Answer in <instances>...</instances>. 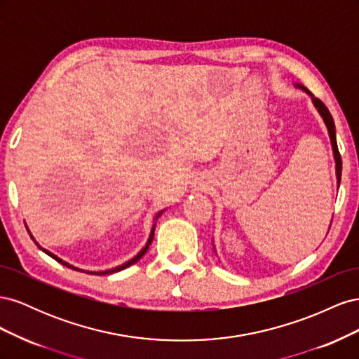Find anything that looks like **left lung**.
Wrapping results in <instances>:
<instances>
[{
	"mask_svg": "<svg viewBox=\"0 0 359 359\" xmlns=\"http://www.w3.org/2000/svg\"><path fill=\"white\" fill-rule=\"evenodd\" d=\"M297 88L306 91L313 100V104L314 107H316L318 112L320 114V116L323 118L325 121V126H327L328 128V133H330V139H331V145H332V153H334V160H335V173H337V186L340 187V180H341V157H340V153H339V147H337V139H335V126H334V119L328 111V107L325 106L319 99H316V97H313V94L304 88L302 85L299 83H295ZM331 226V224H330Z\"/></svg>",
	"mask_w": 359,
	"mask_h": 359,
	"instance_id": "1",
	"label": "left lung"
}]
</instances>
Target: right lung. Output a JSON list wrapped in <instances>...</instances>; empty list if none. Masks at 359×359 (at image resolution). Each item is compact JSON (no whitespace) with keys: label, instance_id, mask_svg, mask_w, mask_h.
I'll list each match as a JSON object with an SVG mask.
<instances>
[{"label":"right lung","instance_id":"right-lung-1","mask_svg":"<svg viewBox=\"0 0 359 359\" xmlns=\"http://www.w3.org/2000/svg\"><path fill=\"white\" fill-rule=\"evenodd\" d=\"M163 211H165V210H163ZM163 211H160L156 217H154V222H157V219H158V217L163 214ZM154 231H156V223L153 224V229H151V233H149V238H148V241H147V244H145V247L142 248V250H140V252L135 256V257H132V259H130V260H127V262L126 264H123V265H119V266H115V268H111V269H106V271H99V273H95V271H83V269H79V268H76V266H73V265H70V264H67L66 262V260H62V259H60L58 256H55V255H53V253H50L49 252V250H46V248H43V247H40L39 245V243H36V240H34V238H32V235H31V238H32V241H34L37 245H39V248H41L43 250V252H45L46 255H49L52 259H55L57 260V262H60V264H62L64 266H67V268H72V269H74V271H83V273H86V274H97V276H106V274H114V273H118V271H123V269H126V268H128V266H132L133 264H136L137 262V260L140 259V257H142L145 253H147V250H148V247H149V244L151 243H153V238H154Z\"/></svg>","mask_w":359,"mask_h":359}]
</instances>
